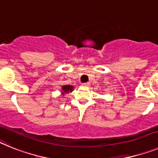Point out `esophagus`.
<instances>
[{
	"mask_svg": "<svg viewBox=\"0 0 158 158\" xmlns=\"http://www.w3.org/2000/svg\"><path fill=\"white\" fill-rule=\"evenodd\" d=\"M83 87H89V86H90V83H83Z\"/></svg>",
	"mask_w": 158,
	"mask_h": 158,
	"instance_id": "esophagus-1",
	"label": "esophagus"
}]
</instances>
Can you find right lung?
<instances>
[{
	"label": "right lung",
	"instance_id": "1",
	"mask_svg": "<svg viewBox=\"0 0 158 158\" xmlns=\"http://www.w3.org/2000/svg\"><path fill=\"white\" fill-rule=\"evenodd\" d=\"M62 89L64 90L63 93H68L69 91H72L73 90V87L72 86H69V85H66V86L62 87Z\"/></svg>",
	"mask_w": 158,
	"mask_h": 158
}]
</instances>
